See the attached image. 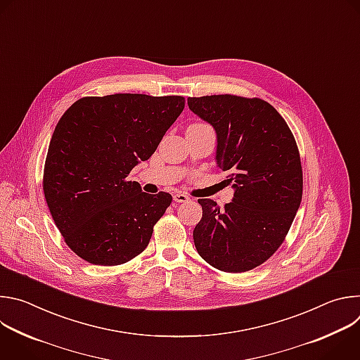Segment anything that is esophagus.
<instances>
[{"label": "esophagus", "instance_id": "obj_1", "mask_svg": "<svg viewBox=\"0 0 360 360\" xmlns=\"http://www.w3.org/2000/svg\"><path fill=\"white\" fill-rule=\"evenodd\" d=\"M189 198L185 195V193H182V192H176V193H174V200L175 202H186Z\"/></svg>", "mask_w": 360, "mask_h": 360}]
</instances>
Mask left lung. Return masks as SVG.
<instances>
[{
	"instance_id": "left-lung-1",
	"label": "left lung",
	"mask_w": 360,
	"mask_h": 360,
	"mask_svg": "<svg viewBox=\"0 0 360 360\" xmlns=\"http://www.w3.org/2000/svg\"><path fill=\"white\" fill-rule=\"evenodd\" d=\"M188 105L215 128L217 162L235 189L224 208L212 199H198L202 219L193 229L195 248L222 272L250 271L283 243L299 210L303 175L295 136L261 98L193 96Z\"/></svg>"
}]
</instances>
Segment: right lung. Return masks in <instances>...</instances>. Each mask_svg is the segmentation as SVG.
<instances>
[{
    "label": "right lung",
    "mask_w": 360,
    "mask_h": 360,
    "mask_svg": "<svg viewBox=\"0 0 360 360\" xmlns=\"http://www.w3.org/2000/svg\"><path fill=\"white\" fill-rule=\"evenodd\" d=\"M185 108L179 95L84 96L65 111L44 167L45 200L79 258L115 266L138 256L172 202L149 195L128 174L157 150Z\"/></svg>",
    "instance_id": "obj_1"
}]
</instances>
